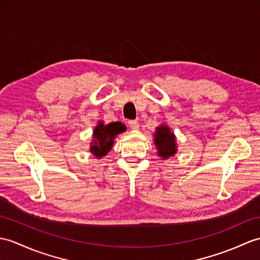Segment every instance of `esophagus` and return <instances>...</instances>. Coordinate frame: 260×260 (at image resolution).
Returning <instances> with one entry per match:
<instances>
[{
  "label": "esophagus",
  "mask_w": 260,
  "mask_h": 260,
  "mask_svg": "<svg viewBox=\"0 0 260 260\" xmlns=\"http://www.w3.org/2000/svg\"><path fill=\"white\" fill-rule=\"evenodd\" d=\"M128 125H129V127H131L132 129H138V127H140V124H138V122H137L136 119L129 120Z\"/></svg>",
  "instance_id": "1"
}]
</instances>
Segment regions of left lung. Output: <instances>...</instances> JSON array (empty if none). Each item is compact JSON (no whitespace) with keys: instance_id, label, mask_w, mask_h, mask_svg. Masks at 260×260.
<instances>
[{"instance_id":"8db88e82","label":"left lung","mask_w":260,"mask_h":260,"mask_svg":"<svg viewBox=\"0 0 260 260\" xmlns=\"http://www.w3.org/2000/svg\"><path fill=\"white\" fill-rule=\"evenodd\" d=\"M154 143L156 148H157V154L161 159H167L177 152L176 137H175L174 133H172V129L165 124L156 127Z\"/></svg>"}]
</instances>
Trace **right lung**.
Wrapping results in <instances>:
<instances>
[{"mask_svg": "<svg viewBox=\"0 0 260 260\" xmlns=\"http://www.w3.org/2000/svg\"><path fill=\"white\" fill-rule=\"evenodd\" d=\"M126 131V126L120 122L105 125L100 120L93 131V142L90 143V153L95 157L102 158L112 149L115 137Z\"/></svg>", "mask_w": 260, "mask_h": 260, "instance_id": "obj_1", "label": "right lung"}]
</instances>
